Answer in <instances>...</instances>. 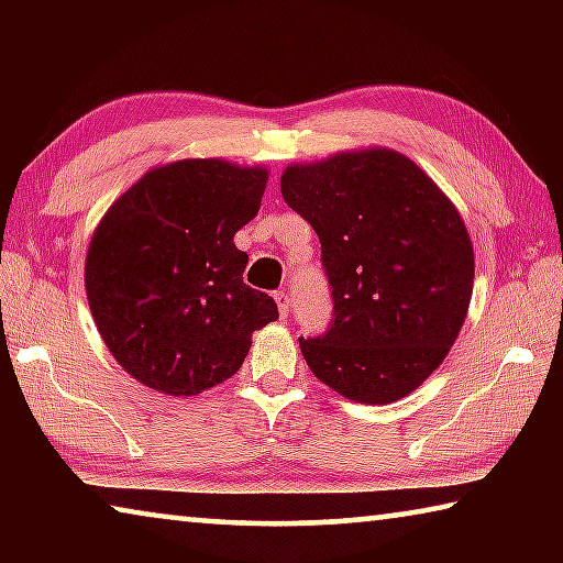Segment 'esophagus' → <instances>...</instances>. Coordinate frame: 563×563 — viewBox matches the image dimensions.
<instances>
[{"instance_id": "1", "label": "esophagus", "mask_w": 563, "mask_h": 563, "mask_svg": "<svg viewBox=\"0 0 563 563\" xmlns=\"http://www.w3.org/2000/svg\"><path fill=\"white\" fill-rule=\"evenodd\" d=\"M275 302H278L280 318H288V312H290V292L288 290H278V292H275Z\"/></svg>"}]
</instances>
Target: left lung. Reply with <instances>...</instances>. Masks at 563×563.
<instances>
[{
	"mask_svg": "<svg viewBox=\"0 0 563 563\" xmlns=\"http://www.w3.org/2000/svg\"><path fill=\"white\" fill-rule=\"evenodd\" d=\"M285 203L320 238L332 318L300 338L320 383L387 405L430 377L454 345L474 285V253L456 208L395 151H355L290 166Z\"/></svg>",
	"mask_w": 563,
	"mask_h": 563,
	"instance_id": "obj_1",
	"label": "left lung"
}]
</instances>
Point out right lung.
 Wrapping results in <instances>:
<instances>
[{
  "label": "right lung",
  "instance_id": "obj_1",
  "mask_svg": "<svg viewBox=\"0 0 563 563\" xmlns=\"http://www.w3.org/2000/svg\"><path fill=\"white\" fill-rule=\"evenodd\" d=\"M268 174L216 158L161 166L91 238L87 298L119 365L166 395H198L241 369L255 330L278 320L243 283L235 231L258 216Z\"/></svg>",
  "mask_w": 563,
  "mask_h": 563
}]
</instances>
